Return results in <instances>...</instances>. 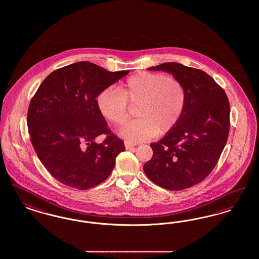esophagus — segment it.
<instances>
[{
    "instance_id": "1",
    "label": "esophagus",
    "mask_w": 259,
    "mask_h": 259,
    "mask_svg": "<svg viewBox=\"0 0 259 259\" xmlns=\"http://www.w3.org/2000/svg\"><path fill=\"white\" fill-rule=\"evenodd\" d=\"M124 144H125L126 149H130V148H132L136 146L135 143H132V142H129V141H125Z\"/></svg>"
}]
</instances>
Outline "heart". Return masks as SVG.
<instances>
[{
  "instance_id": "1",
  "label": "heart",
  "mask_w": 259,
  "mask_h": 259,
  "mask_svg": "<svg viewBox=\"0 0 259 259\" xmlns=\"http://www.w3.org/2000/svg\"><path fill=\"white\" fill-rule=\"evenodd\" d=\"M186 104L183 82L162 73L139 72L124 81L121 91L107 87L97 97L102 116L120 126L130 116V106L139 117L125 124L120 135L131 141H145L172 131L180 121Z\"/></svg>"
}]
</instances>
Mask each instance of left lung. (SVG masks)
Listing matches in <instances>:
<instances>
[{"label": "left lung", "instance_id": "left-lung-1", "mask_svg": "<svg viewBox=\"0 0 259 259\" xmlns=\"http://www.w3.org/2000/svg\"><path fill=\"white\" fill-rule=\"evenodd\" d=\"M165 71L185 85V111L175 128L150 144L153 155L144 166L148 179L168 190H182L204 181L215 167L230 128L225 91L202 70L179 63L150 67Z\"/></svg>", "mask_w": 259, "mask_h": 259}]
</instances>
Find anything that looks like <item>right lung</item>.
Here are the masks:
<instances>
[{
  "instance_id": "1",
  "label": "right lung",
  "mask_w": 259,
  "mask_h": 259,
  "mask_svg": "<svg viewBox=\"0 0 259 259\" xmlns=\"http://www.w3.org/2000/svg\"><path fill=\"white\" fill-rule=\"evenodd\" d=\"M129 73L76 62L49 74L30 102L27 124L38 159L63 185L84 190L103 183L125 150L97 107L99 94ZM106 135L97 144L94 139Z\"/></svg>"
}]
</instances>
